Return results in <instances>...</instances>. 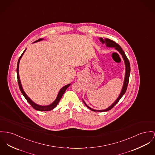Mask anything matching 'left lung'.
Wrapping results in <instances>:
<instances>
[{
  "mask_svg": "<svg viewBox=\"0 0 155 155\" xmlns=\"http://www.w3.org/2000/svg\"><path fill=\"white\" fill-rule=\"evenodd\" d=\"M100 41H102V43H106V46L108 47H112V48H115V49L116 50H117L119 52H120V53L122 54L123 58H124V63H125V66H126V74H125V78H124V86L122 90V92L120 94L119 97L116 99V101L114 102L110 107H109L107 109H105V110H94L91 109V107H89L86 103H84V102L83 101V102L85 104V105L91 110L92 111H95V112H107L110 109H112L114 106L118 103V102L119 101V100L122 98V97L124 96V94L126 92V90H127V85H128V83H129V76H130V63L129 61V59H127V58L126 57L124 52L122 50V48L115 41H114L112 40H110L109 39H105L104 40L102 38H100Z\"/></svg>",
  "mask_w": 155,
  "mask_h": 155,
  "instance_id": "1",
  "label": "left lung"
}]
</instances>
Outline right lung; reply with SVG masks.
<instances>
[{
  "label": "right lung",
  "instance_id": "add662e5",
  "mask_svg": "<svg viewBox=\"0 0 155 155\" xmlns=\"http://www.w3.org/2000/svg\"><path fill=\"white\" fill-rule=\"evenodd\" d=\"M43 39H38V41H35V42H36V41H40L42 40ZM26 50L24 51V52L22 53V54H21L19 60H18V64H17V77H18V84H19V89L21 90V92L23 94V95L24 96V97H25V99L27 100V101L29 103V104L31 105V106L33 107V109H35V110H39V111H49V110H51L52 109H53L56 106L57 104L59 103L61 99L62 98V96L63 94V93H64V92L66 91V90L68 89V87L70 86V84H68L66 86H64V87H63L62 89H61V91H59V92L58 93V95L57 96V98L56 99V100L53 102V103L50 104V105H48V106H40V105H38V104H36V103H34L32 101H31L30 99V98L26 95V94L25 93V92L23 91V89H22V87H21V81H20V79H19V62H20V60H21V58L22 56V55L23 54L24 52H25Z\"/></svg>",
  "mask_w": 155,
  "mask_h": 155
}]
</instances>
